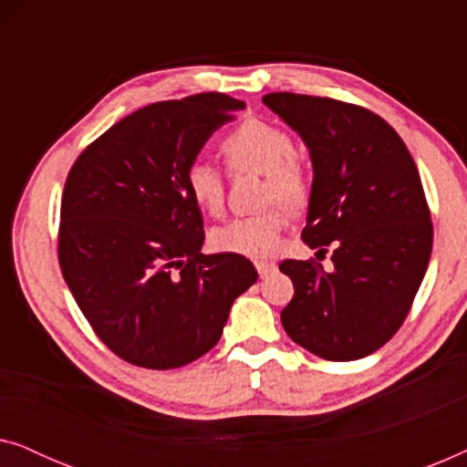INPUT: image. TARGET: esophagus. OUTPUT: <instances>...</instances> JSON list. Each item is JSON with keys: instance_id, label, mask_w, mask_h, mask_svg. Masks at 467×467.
<instances>
[{"instance_id": "1", "label": "esophagus", "mask_w": 467, "mask_h": 467, "mask_svg": "<svg viewBox=\"0 0 467 467\" xmlns=\"http://www.w3.org/2000/svg\"><path fill=\"white\" fill-rule=\"evenodd\" d=\"M254 267H257L259 276L265 278V276H270L274 270H276V264H274V261H254Z\"/></svg>"}]
</instances>
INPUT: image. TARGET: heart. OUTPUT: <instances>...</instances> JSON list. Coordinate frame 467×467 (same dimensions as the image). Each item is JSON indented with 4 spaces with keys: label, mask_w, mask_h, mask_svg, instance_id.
Masks as SVG:
<instances>
[{
    "label": "heart",
    "mask_w": 467,
    "mask_h": 467,
    "mask_svg": "<svg viewBox=\"0 0 467 467\" xmlns=\"http://www.w3.org/2000/svg\"><path fill=\"white\" fill-rule=\"evenodd\" d=\"M227 165L234 171H254L265 178L261 206H283L291 213L310 200V176L296 159V142L280 127L261 119H246L232 130L221 144ZM191 200L203 213L219 216L225 206V181L214 163L195 159L184 174ZM285 229V214L270 208L254 216H240L213 229L210 242L216 251L267 259L278 251Z\"/></svg>",
    "instance_id": "b5f03b06"
}]
</instances>
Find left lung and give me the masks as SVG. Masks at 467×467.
I'll return each instance as SVG.
<instances>
[{
	"instance_id": "left-lung-1",
	"label": "left lung",
	"mask_w": 467,
	"mask_h": 467,
	"mask_svg": "<svg viewBox=\"0 0 467 467\" xmlns=\"http://www.w3.org/2000/svg\"><path fill=\"white\" fill-rule=\"evenodd\" d=\"M264 104L310 150L302 240L323 254L334 248L331 272L315 259L280 264L296 289L280 321L323 359H361L401 327L430 264L433 227L419 170L398 131L366 108L296 93H267Z\"/></svg>"
}]
</instances>
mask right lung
<instances>
[{"mask_svg": "<svg viewBox=\"0 0 467 467\" xmlns=\"http://www.w3.org/2000/svg\"><path fill=\"white\" fill-rule=\"evenodd\" d=\"M244 101H157L88 144L61 200L59 265L99 340L133 366L171 369L219 342L234 299L257 280L242 254H203L187 168Z\"/></svg>", "mask_w": 467, "mask_h": 467, "instance_id": "1", "label": "right lung"}]
</instances>
